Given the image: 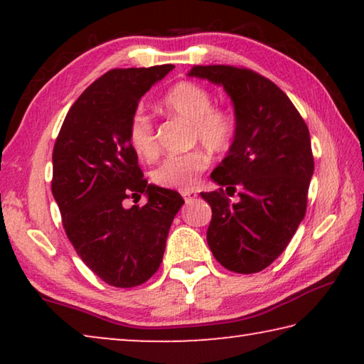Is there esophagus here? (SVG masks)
<instances>
[{"label":"esophagus","instance_id":"34e87169","mask_svg":"<svg viewBox=\"0 0 364 364\" xmlns=\"http://www.w3.org/2000/svg\"><path fill=\"white\" fill-rule=\"evenodd\" d=\"M183 197H184V200L186 202H191V200H194L196 197H197V193L196 191H193V189H188V191H183Z\"/></svg>","mask_w":364,"mask_h":364}]
</instances>
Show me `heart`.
I'll return each mask as SVG.
<instances>
[{
	"label": "heart",
	"mask_w": 364,
	"mask_h": 364,
	"mask_svg": "<svg viewBox=\"0 0 364 364\" xmlns=\"http://www.w3.org/2000/svg\"><path fill=\"white\" fill-rule=\"evenodd\" d=\"M167 112L193 123V141L207 151L220 154L231 146L236 122L223 109H213L212 95L204 86L180 82L162 100ZM128 144L139 159H152L157 152L154 127L149 117L143 112L132 115L127 132ZM208 167V156L202 151H193L183 156H171L152 171V181L160 188L188 191L196 186L197 178Z\"/></svg>",
	"instance_id": "1"
}]
</instances>
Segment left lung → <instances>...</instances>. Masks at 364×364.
Returning a JSON list of instances; mask_svg holds the SVG:
<instances>
[{"instance_id":"8db88e82","label":"left lung","mask_w":364,"mask_h":364,"mask_svg":"<svg viewBox=\"0 0 364 364\" xmlns=\"http://www.w3.org/2000/svg\"><path fill=\"white\" fill-rule=\"evenodd\" d=\"M188 77L223 86L236 119L226 157L210 175L220 189L200 193L212 207L208 247L230 271L257 273L284 252L305 217L310 132L284 91L255 72L196 65ZM236 190L240 199L231 203Z\"/></svg>"}]
</instances>
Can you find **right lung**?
Instances as JSON below:
<instances>
[{"label": "right lung", "instance_id": "obj_1", "mask_svg": "<svg viewBox=\"0 0 364 364\" xmlns=\"http://www.w3.org/2000/svg\"><path fill=\"white\" fill-rule=\"evenodd\" d=\"M175 65L115 69L73 102L53 151V196L67 237L95 274L114 287L146 282L162 263L176 191L147 184L127 132L138 102ZM146 193V205L122 207Z\"/></svg>", "mask_w": 364, "mask_h": 364}]
</instances>
